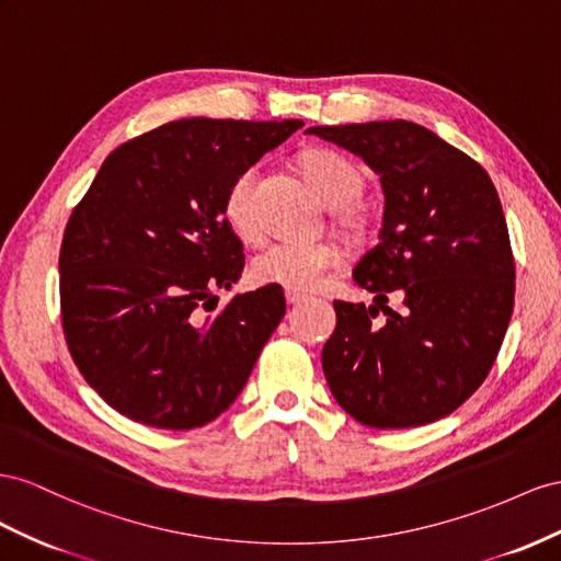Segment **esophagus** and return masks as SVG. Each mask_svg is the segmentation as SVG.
Masks as SVG:
<instances>
[{
	"mask_svg": "<svg viewBox=\"0 0 561 561\" xmlns=\"http://www.w3.org/2000/svg\"><path fill=\"white\" fill-rule=\"evenodd\" d=\"M284 298H286V302H289V306H298V302L306 300V296H302V294H296V291H286V294H284Z\"/></svg>",
	"mask_w": 561,
	"mask_h": 561,
	"instance_id": "1",
	"label": "esophagus"
}]
</instances>
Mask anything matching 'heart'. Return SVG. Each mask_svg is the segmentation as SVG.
I'll use <instances>...</instances> for the list:
<instances>
[{"label": "heart", "mask_w": 561, "mask_h": 561, "mask_svg": "<svg viewBox=\"0 0 561 561\" xmlns=\"http://www.w3.org/2000/svg\"><path fill=\"white\" fill-rule=\"evenodd\" d=\"M302 171L331 209H347L364 192V175L350 159L329 152L312 150L302 157ZM259 169L242 171L230 183L222 202V214L230 228L244 242H259L263 237V218L255 204ZM343 263V251L333 242H296L277 239L253 255L251 277L259 284H275L286 291L308 294L319 289L331 272Z\"/></svg>", "instance_id": "1"}]
</instances>
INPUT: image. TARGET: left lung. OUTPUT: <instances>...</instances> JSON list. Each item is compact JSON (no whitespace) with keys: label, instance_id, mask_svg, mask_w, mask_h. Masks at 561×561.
I'll use <instances>...</instances> for the list:
<instances>
[{"label":"left lung","instance_id":"obj_1","mask_svg":"<svg viewBox=\"0 0 561 561\" xmlns=\"http://www.w3.org/2000/svg\"><path fill=\"white\" fill-rule=\"evenodd\" d=\"M308 134L362 157L386 195L378 244L352 272L374 306L333 302L335 331L322 350L331 394L369 427L439 421L489 376L515 306L499 192L472 157L421 124L310 126ZM392 290L403 298L399 311L387 308Z\"/></svg>","mask_w":561,"mask_h":561}]
</instances>
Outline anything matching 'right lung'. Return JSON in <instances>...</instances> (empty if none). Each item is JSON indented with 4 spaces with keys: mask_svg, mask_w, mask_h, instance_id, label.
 <instances>
[{
    "mask_svg": "<svg viewBox=\"0 0 561 561\" xmlns=\"http://www.w3.org/2000/svg\"><path fill=\"white\" fill-rule=\"evenodd\" d=\"M300 126L169 122L110 152L75 206L58 259L62 331L77 369L126 419L202 427L247 386L286 300L267 284L206 314L244 270L222 202Z\"/></svg>",
    "mask_w": 561,
    "mask_h": 561,
    "instance_id": "right-lung-1",
    "label": "right lung"
}]
</instances>
